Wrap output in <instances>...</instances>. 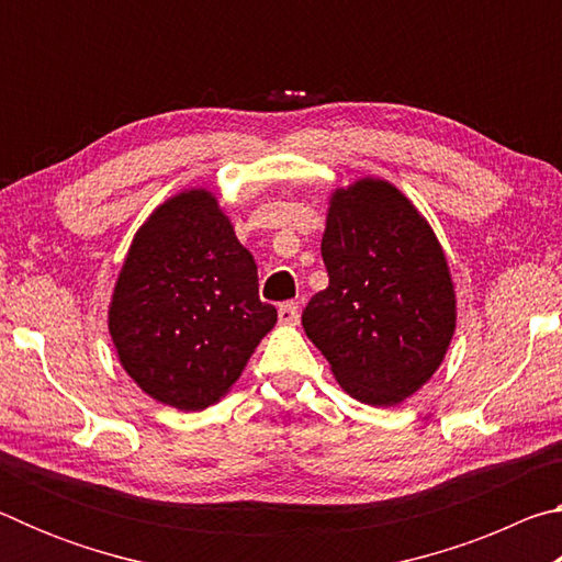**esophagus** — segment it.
<instances>
[{"instance_id":"34e87169","label":"esophagus","mask_w":562,"mask_h":562,"mask_svg":"<svg viewBox=\"0 0 562 562\" xmlns=\"http://www.w3.org/2000/svg\"><path fill=\"white\" fill-rule=\"evenodd\" d=\"M278 317H280V325H288V327L297 325V322H300V310H297V304H294V302H284V304H280Z\"/></svg>"}]
</instances>
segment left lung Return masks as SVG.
Masks as SVG:
<instances>
[{
    "mask_svg": "<svg viewBox=\"0 0 562 562\" xmlns=\"http://www.w3.org/2000/svg\"><path fill=\"white\" fill-rule=\"evenodd\" d=\"M329 284L302 312L304 335L361 404L396 406L441 367L456 290L429 221L394 183L359 178L329 195Z\"/></svg>",
    "mask_w": 562,
    "mask_h": 562,
    "instance_id": "left-lung-1",
    "label": "left lung"
}]
</instances>
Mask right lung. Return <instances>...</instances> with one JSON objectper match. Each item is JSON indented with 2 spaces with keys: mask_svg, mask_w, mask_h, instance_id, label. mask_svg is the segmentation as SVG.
<instances>
[{
  "mask_svg": "<svg viewBox=\"0 0 562 562\" xmlns=\"http://www.w3.org/2000/svg\"><path fill=\"white\" fill-rule=\"evenodd\" d=\"M274 322L258 265L207 188L180 190L146 217L109 302L121 367L180 412L221 402Z\"/></svg>",
  "mask_w": 562,
  "mask_h": 562,
  "instance_id": "1",
  "label": "right lung"
}]
</instances>
